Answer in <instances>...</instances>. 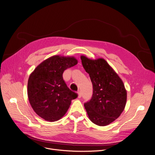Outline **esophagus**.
Wrapping results in <instances>:
<instances>
[{
  "instance_id": "34e87169",
  "label": "esophagus",
  "mask_w": 155,
  "mask_h": 155,
  "mask_svg": "<svg viewBox=\"0 0 155 155\" xmlns=\"http://www.w3.org/2000/svg\"><path fill=\"white\" fill-rule=\"evenodd\" d=\"M81 97H82V93H81V92L80 91H79L78 92V97L79 98H80Z\"/></svg>"
}]
</instances>
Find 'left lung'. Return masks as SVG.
<instances>
[{"mask_svg": "<svg viewBox=\"0 0 155 155\" xmlns=\"http://www.w3.org/2000/svg\"><path fill=\"white\" fill-rule=\"evenodd\" d=\"M81 59L93 88L91 99L84 105L87 116L97 126H107L124 111L127 91L122 80L104 58L94 60L81 55Z\"/></svg>", "mask_w": 155, "mask_h": 155, "instance_id": "1", "label": "left lung"}]
</instances>
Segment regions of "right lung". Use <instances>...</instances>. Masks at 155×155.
Masks as SVG:
<instances>
[{
	"label": "right lung",
	"mask_w": 155,
	"mask_h": 155,
	"mask_svg": "<svg viewBox=\"0 0 155 155\" xmlns=\"http://www.w3.org/2000/svg\"><path fill=\"white\" fill-rule=\"evenodd\" d=\"M78 64L74 57L54 55L40 63L29 75L28 97L35 113L43 119L55 122L68 110L78 94L63 79L64 71Z\"/></svg>",
	"instance_id": "add662e5"
}]
</instances>
